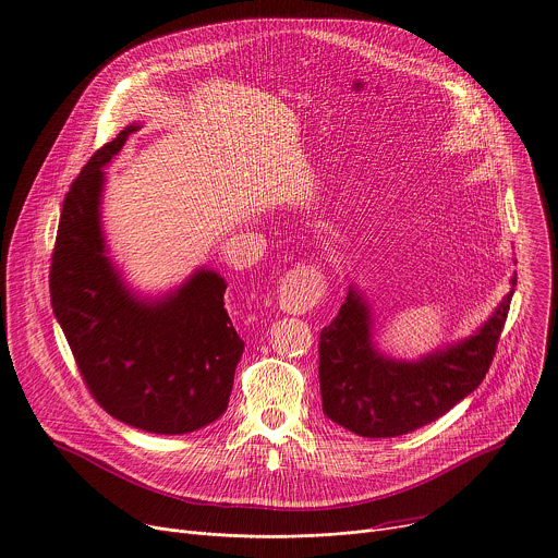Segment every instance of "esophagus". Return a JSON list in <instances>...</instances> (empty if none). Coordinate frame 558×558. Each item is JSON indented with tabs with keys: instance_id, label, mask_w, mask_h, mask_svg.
<instances>
[{
	"instance_id": "obj_1",
	"label": "esophagus",
	"mask_w": 558,
	"mask_h": 558,
	"mask_svg": "<svg viewBox=\"0 0 558 558\" xmlns=\"http://www.w3.org/2000/svg\"><path fill=\"white\" fill-rule=\"evenodd\" d=\"M322 287L324 284L313 269L300 267V269L289 271L282 278L280 289H278L280 308H284L287 313H293V315L311 311L324 291Z\"/></svg>"
}]
</instances>
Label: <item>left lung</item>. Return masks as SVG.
Masks as SVG:
<instances>
[{"label":"left lung","mask_w":558,"mask_h":558,"mask_svg":"<svg viewBox=\"0 0 558 558\" xmlns=\"http://www.w3.org/2000/svg\"><path fill=\"white\" fill-rule=\"evenodd\" d=\"M517 278H512V287ZM512 291L469 339L416 363L381 356L369 341V311L348 291L337 317L319 335L324 414L363 438H395L438 421L486 377Z\"/></svg>","instance_id":"1"}]
</instances>
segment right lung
Masks as SVG:
<instances>
[{
	"mask_svg": "<svg viewBox=\"0 0 558 558\" xmlns=\"http://www.w3.org/2000/svg\"><path fill=\"white\" fill-rule=\"evenodd\" d=\"M137 131L98 148L63 199L50 265V300L78 373L113 418L150 434H189L230 401L245 341L226 311V282L199 271L161 302H140L105 256L102 166Z\"/></svg>",
	"mask_w": 558,
	"mask_h": 558,
	"instance_id": "right-lung-1",
	"label": "right lung"
}]
</instances>
